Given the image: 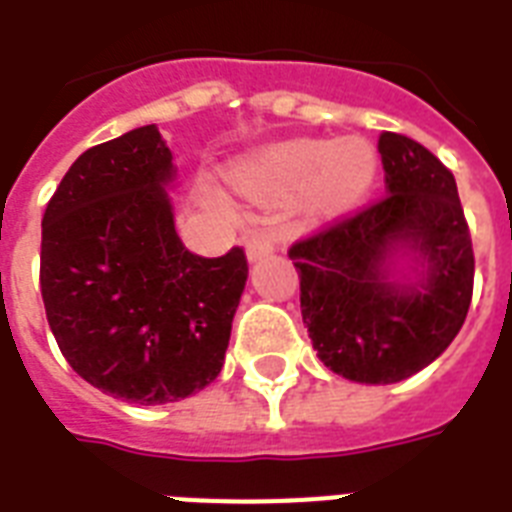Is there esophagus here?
I'll return each mask as SVG.
<instances>
[{"instance_id": "esophagus-1", "label": "esophagus", "mask_w": 512, "mask_h": 512, "mask_svg": "<svg viewBox=\"0 0 512 512\" xmlns=\"http://www.w3.org/2000/svg\"><path fill=\"white\" fill-rule=\"evenodd\" d=\"M273 249H276V239H273L271 233H252L247 239V257H249V263H257L260 257L265 255H271Z\"/></svg>"}]
</instances>
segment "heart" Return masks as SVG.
Segmentation results:
<instances>
[{
  "instance_id": "1",
  "label": "heart",
  "mask_w": 512,
  "mask_h": 512,
  "mask_svg": "<svg viewBox=\"0 0 512 512\" xmlns=\"http://www.w3.org/2000/svg\"><path fill=\"white\" fill-rule=\"evenodd\" d=\"M377 151L361 138H297L265 148L231 172V185L260 204L305 196L316 215L353 207L374 183Z\"/></svg>"
}]
</instances>
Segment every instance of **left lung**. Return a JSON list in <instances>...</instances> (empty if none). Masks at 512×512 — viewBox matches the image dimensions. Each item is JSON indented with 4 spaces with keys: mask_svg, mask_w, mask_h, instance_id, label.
Masks as SVG:
<instances>
[{
    "mask_svg": "<svg viewBox=\"0 0 512 512\" xmlns=\"http://www.w3.org/2000/svg\"><path fill=\"white\" fill-rule=\"evenodd\" d=\"M377 148L385 199L289 249L313 348L364 385L406 380L449 348L476 271L452 172L396 132Z\"/></svg>",
    "mask_w": 512,
    "mask_h": 512,
    "instance_id": "8db88e82",
    "label": "left lung"
}]
</instances>
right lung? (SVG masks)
Segmentation results:
<instances>
[{
  "mask_svg": "<svg viewBox=\"0 0 512 512\" xmlns=\"http://www.w3.org/2000/svg\"><path fill=\"white\" fill-rule=\"evenodd\" d=\"M177 167L156 124L87 148L42 217V300L82 380L170 404L223 369L247 284L244 249L199 257L175 231Z\"/></svg>",
  "mask_w": 512,
  "mask_h": 512,
  "instance_id": "right-lung-1",
  "label": "right lung"
}]
</instances>
